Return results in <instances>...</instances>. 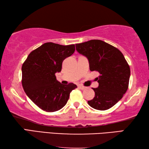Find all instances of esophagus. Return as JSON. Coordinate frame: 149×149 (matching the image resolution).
<instances>
[{
    "label": "esophagus",
    "instance_id": "esophagus-1",
    "mask_svg": "<svg viewBox=\"0 0 149 149\" xmlns=\"http://www.w3.org/2000/svg\"><path fill=\"white\" fill-rule=\"evenodd\" d=\"M79 87L80 89H81V90H84V89H87L86 87H85V86H84V85H79Z\"/></svg>",
    "mask_w": 149,
    "mask_h": 149
}]
</instances>
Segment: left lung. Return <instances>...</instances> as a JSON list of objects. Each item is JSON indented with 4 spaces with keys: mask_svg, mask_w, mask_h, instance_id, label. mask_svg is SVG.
<instances>
[{
    "mask_svg": "<svg viewBox=\"0 0 149 149\" xmlns=\"http://www.w3.org/2000/svg\"><path fill=\"white\" fill-rule=\"evenodd\" d=\"M77 51L86 56L91 72L100 74L99 87L93 88L95 96L88 104L95 109L112 108L123 97L129 85L130 68L117 48L101 40H90L75 45Z\"/></svg>",
    "mask_w": 149,
    "mask_h": 149,
    "instance_id": "obj_1",
    "label": "left lung"
}]
</instances>
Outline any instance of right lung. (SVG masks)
Listing matches in <instances>:
<instances>
[{"instance_id":"right-lung-1","label":"right lung","mask_w":149,"mask_h":149,"mask_svg":"<svg viewBox=\"0 0 149 149\" xmlns=\"http://www.w3.org/2000/svg\"><path fill=\"white\" fill-rule=\"evenodd\" d=\"M75 45L46 42L30 53L22 67V86L30 99L46 112L61 109L77 85H63L55 74L61 72L62 62L74 54Z\"/></svg>"}]
</instances>
